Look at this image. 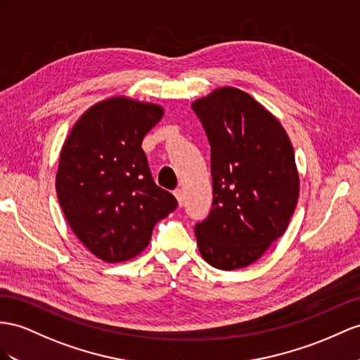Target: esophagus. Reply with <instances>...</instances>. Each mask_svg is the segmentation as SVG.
I'll return each instance as SVG.
<instances>
[{
  "instance_id": "esophagus-1",
  "label": "esophagus",
  "mask_w": 360,
  "mask_h": 360,
  "mask_svg": "<svg viewBox=\"0 0 360 360\" xmlns=\"http://www.w3.org/2000/svg\"><path fill=\"white\" fill-rule=\"evenodd\" d=\"M173 195H174V198H176L179 207H182L184 205V191L181 188H176L173 191Z\"/></svg>"
}]
</instances>
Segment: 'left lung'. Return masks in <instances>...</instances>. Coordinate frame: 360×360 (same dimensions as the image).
<instances>
[{"label": "left lung", "instance_id": "8db88e82", "mask_svg": "<svg viewBox=\"0 0 360 360\" xmlns=\"http://www.w3.org/2000/svg\"><path fill=\"white\" fill-rule=\"evenodd\" d=\"M211 146L213 208L196 225L208 264L233 271L252 264L288 229L300 198L289 135L248 92L222 86L191 105Z\"/></svg>", "mask_w": 360, "mask_h": 360}]
</instances>
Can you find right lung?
<instances>
[{
	"instance_id": "obj_1",
	"label": "right lung",
	"mask_w": 360,
	"mask_h": 360,
	"mask_svg": "<svg viewBox=\"0 0 360 360\" xmlns=\"http://www.w3.org/2000/svg\"><path fill=\"white\" fill-rule=\"evenodd\" d=\"M164 108L114 96L86 109L62 146L56 193L70 228L106 263L131 260L149 245L153 226L176 208L152 179L141 149Z\"/></svg>"
}]
</instances>
